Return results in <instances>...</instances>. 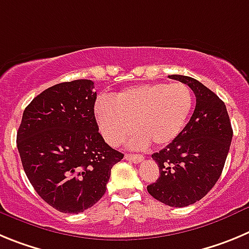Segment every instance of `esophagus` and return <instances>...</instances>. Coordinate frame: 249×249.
<instances>
[{
  "mask_svg": "<svg viewBox=\"0 0 249 249\" xmlns=\"http://www.w3.org/2000/svg\"><path fill=\"white\" fill-rule=\"evenodd\" d=\"M125 160L127 161H133V162L139 163L144 160V156L136 155V154H125Z\"/></svg>",
  "mask_w": 249,
  "mask_h": 249,
  "instance_id": "esophagus-1",
  "label": "esophagus"
}]
</instances>
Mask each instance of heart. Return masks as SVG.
Segmentation results:
<instances>
[{
	"label": "heart",
	"instance_id": "1",
	"mask_svg": "<svg viewBox=\"0 0 249 249\" xmlns=\"http://www.w3.org/2000/svg\"><path fill=\"white\" fill-rule=\"evenodd\" d=\"M194 97L183 83H145L116 94L115 99H100L95 116L100 133L109 145L116 146L134 131L131 147L150 142L166 145L178 138L191 113Z\"/></svg>",
	"mask_w": 249,
	"mask_h": 249
}]
</instances>
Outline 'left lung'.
Segmentation results:
<instances>
[{
  "label": "left lung",
  "instance_id": "1",
  "mask_svg": "<svg viewBox=\"0 0 249 249\" xmlns=\"http://www.w3.org/2000/svg\"><path fill=\"white\" fill-rule=\"evenodd\" d=\"M169 78L192 89L196 107L178 138L151 155L160 178L147 186V192L167 206L186 207L205 197L218 181L233 130L225 103L213 91L191 77Z\"/></svg>",
  "mask_w": 249,
  "mask_h": 249
}]
</instances>
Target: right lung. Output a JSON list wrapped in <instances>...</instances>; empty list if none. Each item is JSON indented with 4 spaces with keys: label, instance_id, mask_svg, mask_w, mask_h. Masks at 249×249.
Segmentation results:
<instances>
[{
    "label": "right lung",
    "instance_id": "obj_1",
    "mask_svg": "<svg viewBox=\"0 0 249 249\" xmlns=\"http://www.w3.org/2000/svg\"><path fill=\"white\" fill-rule=\"evenodd\" d=\"M89 79L59 83L23 111L17 131L22 166L33 189L53 208L79 213L107 191L111 167L124 155L99 133Z\"/></svg>",
    "mask_w": 249,
    "mask_h": 249
}]
</instances>
